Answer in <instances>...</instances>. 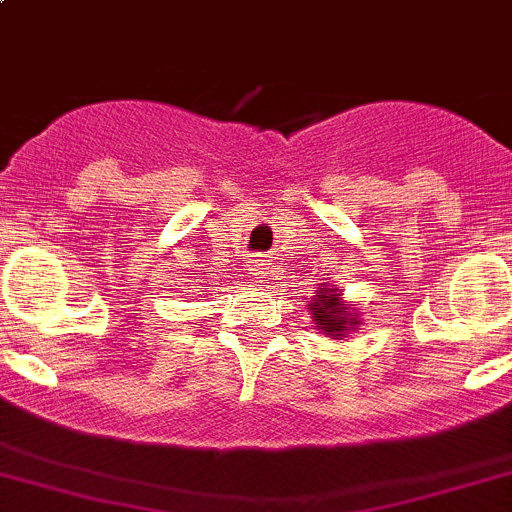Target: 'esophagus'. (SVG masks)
I'll return each mask as SVG.
<instances>
[{
	"label": "esophagus",
	"mask_w": 512,
	"mask_h": 512,
	"mask_svg": "<svg viewBox=\"0 0 512 512\" xmlns=\"http://www.w3.org/2000/svg\"><path fill=\"white\" fill-rule=\"evenodd\" d=\"M269 260H255L250 265V274H255V279H265V277H269V274H272V269H269V265H267Z\"/></svg>",
	"instance_id": "obj_1"
}]
</instances>
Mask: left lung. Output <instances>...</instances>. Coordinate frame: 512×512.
I'll list each match as a JSON object with an SVG mask.
<instances>
[{"mask_svg": "<svg viewBox=\"0 0 512 512\" xmlns=\"http://www.w3.org/2000/svg\"><path fill=\"white\" fill-rule=\"evenodd\" d=\"M308 311L316 323L313 328L333 340H345L362 325V313H359L357 303L347 301L338 284H318L316 296L308 303Z\"/></svg>", "mask_w": 512, "mask_h": 512, "instance_id": "1", "label": "left lung"}]
</instances>
